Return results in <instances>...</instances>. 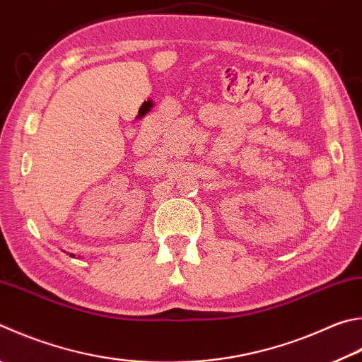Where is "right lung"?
Segmentation results:
<instances>
[{
  "instance_id": "right-lung-1",
  "label": "right lung",
  "mask_w": 362,
  "mask_h": 362,
  "mask_svg": "<svg viewBox=\"0 0 362 362\" xmlns=\"http://www.w3.org/2000/svg\"><path fill=\"white\" fill-rule=\"evenodd\" d=\"M71 256H74V255H71Z\"/></svg>"
}]
</instances>
